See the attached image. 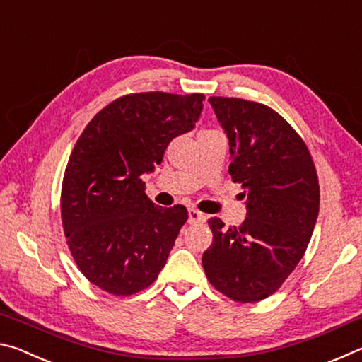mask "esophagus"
<instances>
[{"label": "esophagus", "mask_w": 362, "mask_h": 362, "mask_svg": "<svg viewBox=\"0 0 362 362\" xmlns=\"http://www.w3.org/2000/svg\"><path fill=\"white\" fill-rule=\"evenodd\" d=\"M188 222L189 223H203V222H206V216L203 212H199L196 209H189L188 211Z\"/></svg>", "instance_id": "34e87169"}]
</instances>
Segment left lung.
Masks as SVG:
<instances>
[{"instance_id":"8db88e82","label":"left lung","mask_w":362,"mask_h":362,"mask_svg":"<svg viewBox=\"0 0 362 362\" xmlns=\"http://www.w3.org/2000/svg\"><path fill=\"white\" fill-rule=\"evenodd\" d=\"M230 140L231 180L241 183L247 217L225 228L207 220L212 244L203 254L209 283L238 303L276 292L302 260L320 212V182L303 139L263 103L209 97Z\"/></svg>"}]
</instances>
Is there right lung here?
I'll return each mask as SVG.
<instances>
[{"label": "right lung", "instance_id": "1", "mask_svg": "<svg viewBox=\"0 0 362 362\" xmlns=\"http://www.w3.org/2000/svg\"><path fill=\"white\" fill-rule=\"evenodd\" d=\"M204 94H127L86 126L65 168L60 214L69 249L86 279L127 297L166 265L188 218L185 206H155L142 175L174 137L192 131Z\"/></svg>", "mask_w": 362, "mask_h": 362}]
</instances>
